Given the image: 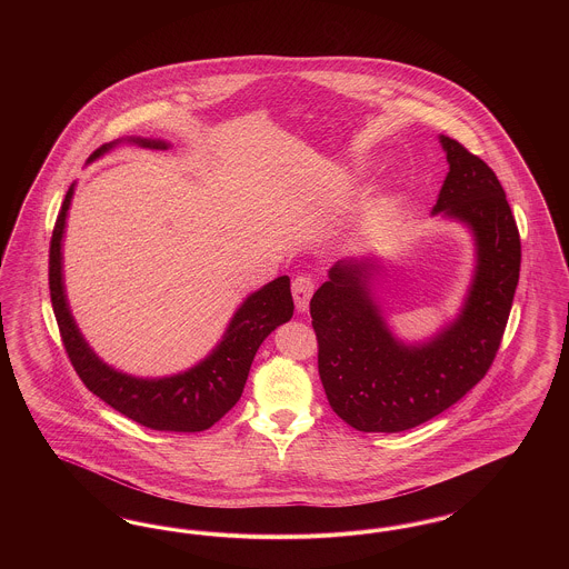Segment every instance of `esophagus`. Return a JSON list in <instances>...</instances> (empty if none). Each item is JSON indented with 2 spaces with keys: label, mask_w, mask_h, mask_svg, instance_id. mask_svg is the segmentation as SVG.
<instances>
[{
  "label": "esophagus",
  "mask_w": 569,
  "mask_h": 569,
  "mask_svg": "<svg viewBox=\"0 0 569 569\" xmlns=\"http://www.w3.org/2000/svg\"><path fill=\"white\" fill-rule=\"evenodd\" d=\"M316 290V283L309 274H297L295 281H292V295H295V302H297V309L302 313L307 311L309 307V298Z\"/></svg>",
  "instance_id": "esophagus-1"
}]
</instances>
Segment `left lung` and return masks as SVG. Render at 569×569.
<instances>
[{"instance_id": "obj_1", "label": "left lung", "mask_w": 569, "mask_h": 569, "mask_svg": "<svg viewBox=\"0 0 569 569\" xmlns=\"http://www.w3.org/2000/svg\"><path fill=\"white\" fill-rule=\"evenodd\" d=\"M450 172L433 213L467 223L478 267L460 311L433 341L406 346L379 316L369 292L376 262H337L309 302L318 371L332 411L356 431L401 433L462 399L485 378L510 318L520 234L497 174L459 140L439 136Z\"/></svg>"}]
</instances>
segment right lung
Wrapping results in <instances>:
<instances>
[{
    "instance_id": "add662e5",
    "label": "right lung",
    "mask_w": 569,
    "mask_h": 569,
    "mask_svg": "<svg viewBox=\"0 0 569 569\" xmlns=\"http://www.w3.org/2000/svg\"><path fill=\"white\" fill-rule=\"evenodd\" d=\"M130 140L138 142L140 147H168L162 140ZM110 147L112 144H102L100 149H96L91 160L109 151ZM72 191L74 186L66 193L61 211L54 221L49 249V288L54 320L74 371L96 397H100L104 403H109L126 418L134 420L140 427L174 433H198L211 429L241 399L251 360L260 343L277 326L292 318L295 300L290 292V277H277L262 290L247 298L241 309L234 313L221 343L211 356H207L190 371L163 379H138L119 373L89 350L70 316L63 295L61 237Z\"/></svg>"
}]
</instances>
